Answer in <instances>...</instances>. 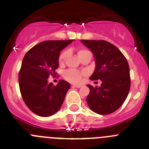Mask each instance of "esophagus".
<instances>
[{
	"label": "esophagus",
	"mask_w": 149,
	"mask_h": 149,
	"mask_svg": "<svg viewBox=\"0 0 149 149\" xmlns=\"http://www.w3.org/2000/svg\"><path fill=\"white\" fill-rule=\"evenodd\" d=\"M72 87H76V88H80V87H81V85H79V84H73Z\"/></svg>",
	"instance_id": "1"
}]
</instances>
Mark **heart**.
Wrapping results in <instances>:
<instances>
[{"instance_id":"b5f03b06","label":"heart","mask_w":149,"mask_h":149,"mask_svg":"<svg viewBox=\"0 0 149 149\" xmlns=\"http://www.w3.org/2000/svg\"><path fill=\"white\" fill-rule=\"evenodd\" d=\"M90 53V51H88L87 49L84 48H80L77 50V54L79 57H81L83 55L86 54H88ZM68 54H69V51L68 50H64L63 51L61 52V54L59 56V59H58V62L60 65L64 63V62L65 61V59L68 57ZM83 73L81 72L76 71L74 70H68L64 72L63 76L67 81H70L71 83H79L81 81V77H82Z\"/></svg>"}]
</instances>
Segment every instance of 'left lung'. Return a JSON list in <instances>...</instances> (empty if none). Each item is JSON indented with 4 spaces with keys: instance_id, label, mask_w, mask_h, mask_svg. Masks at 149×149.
<instances>
[{
    "instance_id": "obj_1",
    "label": "left lung",
    "mask_w": 149,
    "mask_h": 149,
    "mask_svg": "<svg viewBox=\"0 0 149 149\" xmlns=\"http://www.w3.org/2000/svg\"><path fill=\"white\" fill-rule=\"evenodd\" d=\"M95 60V69L90 79L101 80L99 87L88 84L87 102L92 110L108 115L121 107L129 94L131 79L127 60L121 51L105 40H81Z\"/></svg>"
}]
</instances>
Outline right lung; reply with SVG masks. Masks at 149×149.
<instances>
[{
  "label": "right lung",
  "instance_id": "add662e5",
  "mask_svg": "<svg viewBox=\"0 0 149 149\" xmlns=\"http://www.w3.org/2000/svg\"><path fill=\"white\" fill-rule=\"evenodd\" d=\"M70 40H48L34 45L26 54L19 71L22 98L31 112L42 117L54 115L60 109L70 84L59 80L57 85L48 82L57 75L59 56Z\"/></svg>",
  "mask_w": 149,
  "mask_h": 149
}]
</instances>
